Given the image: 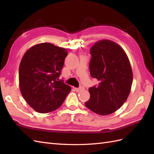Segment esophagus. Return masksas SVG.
Here are the masks:
<instances>
[{
	"mask_svg": "<svg viewBox=\"0 0 154 154\" xmlns=\"http://www.w3.org/2000/svg\"><path fill=\"white\" fill-rule=\"evenodd\" d=\"M83 89V87H79V88H74V90L77 92H79L81 90Z\"/></svg>",
	"mask_w": 154,
	"mask_h": 154,
	"instance_id": "obj_1",
	"label": "esophagus"
}]
</instances>
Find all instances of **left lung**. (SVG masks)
I'll return each mask as SVG.
<instances>
[{"instance_id": "left-lung-1", "label": "left lung", "mask_w": 154, "mask_h": 154, "mask_svg": "<svg viewBox=\"0 0 154 154\" xmlns=\"http://www.w3.org/2000/svg\"><path fill=\"white\" fill-rule=\"evenodd\" d=\"M91 76L99 81L89 89L90 99L85 103L100 115H108L123 105L131 90L133 74L126 54L119 44L102 40L90 50Z\"/></svg>"}]
</instances>
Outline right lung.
<instances>
[{
	"label": "right lung",
	"instance_id": "obj_1",
	"mask_svg": "<svg viewBox=\"0 0 154 154\" xmlns=\"http://www.w3.org/2000/svg\"><path fill=\"white\" fill-rule=\"evenodd\" d=\"M65 48L50 43L34 45L23 55L19 67V87L26 103L38 112L60 108L71 87L59 80L65 59Z\"/></svg>",
	"mask_w": 154,
	"mask_h": 154
}]
</instances>
